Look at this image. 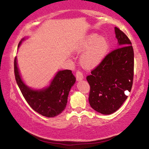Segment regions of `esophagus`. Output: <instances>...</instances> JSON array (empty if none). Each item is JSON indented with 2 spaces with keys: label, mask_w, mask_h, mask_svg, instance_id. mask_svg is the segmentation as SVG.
<instances>
[{
  "label": "esophagus",
  "mask_w": 149,
  "mask_h": 149,
  "mask_svg": "<svg viewBox=\"0 0 149 149\" xmlns=\"http://www.w3.org/2000/svg\"><path fill=\"white\" fill-rule=\"evenodd\" d=\"M76 77L77 80H83V73H82L80 71H79V70H78V71H76Z\"/></svg>",
  "instance_id": "esophagus-1"
}]
</instances>
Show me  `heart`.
I'll return each mask as SVG.
<instances>
[{
    "mask_svg": "<svg viewBox=\"0 0 149 149\" xmlns=\"http://www.w3.org/2000/svg\"><path fill=\"white\" fill-rule=\"evenodd\" d=\"M109 47V42L104 38L97 34L88 36L77 49L78 52L86 51L80 57L82 66L87 69L96 67L105 57Z\"/></svg>",
    "mask_w": 149,
    "mask_h": 149,
    "instance_id": "b5f03b06",
    "label": "heart"
}]
</instances>
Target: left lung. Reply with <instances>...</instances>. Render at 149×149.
I'll return each instance as SVG.
<instances>
[{"mask_svg": "<svg viewBox=\"0 0 149 149\" xmlns=\"http://www.w3.org/2000/svg\"><path fill=\"white\" fill-rule=\"evenodd\" d=\"M115 33L118 47L107 54L86 78L90 86V106L105 115L116 112L124 103L134 77V50L130 40L118 27Z\"/></svg>", "mask_w": 149, "mask_h": 149, "instance_id": "left-lung-1", "label": "left lung"}]
</instances>
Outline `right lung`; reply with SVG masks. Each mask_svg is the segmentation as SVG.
I'll use <instances>...</instances> for the list:
<instances>
[{"instance_id":"right-lung-1","label":"right lung","mask_w":149,"mask_h":149,"mask_svg":"<svg viewBox=\"0 0 149 149\" xmlns=\"http://www.w3.org/2000/svg\"><path fill=\"white\" fill-rule=\"evenodd\" d=\"M21 42L19 43L18 47ZM15 80L27 103L36 112L45 117H54L64 110L68 96L76 78L71 70L60 71L57 73L48 88L33 90L23 83L19 73L17 58L14 60Z\"/></svg>"}]
</instances>
